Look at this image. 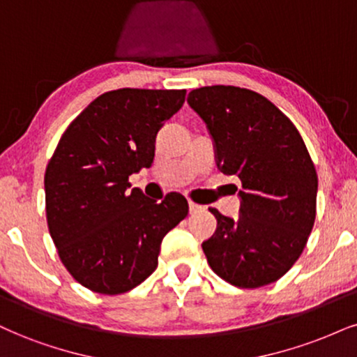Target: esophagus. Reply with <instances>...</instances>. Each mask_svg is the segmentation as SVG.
<instances>
[{
    "label": "esophagus",
    "instance_id": "34e87169",
    "mask_svg": "<svg viewBox=\"0 0 357 357\" xmlns=\"http://www.w3.org/2000/svg\"><path fill=\"white\" fill-rule=\"evenodd\" d=\"M188 208H190V213H197V212H202L204 206L199 204H193V202H188Z\"/></svg>",
    "mask_w": 357,
    "mask_h": 357
}]
</instances>
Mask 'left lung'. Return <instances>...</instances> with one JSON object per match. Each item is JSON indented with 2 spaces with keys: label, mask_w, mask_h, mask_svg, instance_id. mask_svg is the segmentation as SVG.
<instances>
[{
  "label": "left lung",
  "mask_w": 357,
  "mask_h": 357,
  "mask_svg": "<svg viewBox=\"0 0 357 357\" xmlns=\"http://www.w3.org/2000/svg\"><path fill=\"white\" fill-rule=\"evenodd\" d=\"M187 102L204 119L220 172L241 180L240 217L217 208V230L202 243L220 278L238 288L280 280L305 250L316 218L318 175L300 132L258 92L206 86Z\"/></svg>",
  "instance_id": "8db88e82"
}]
</instances>
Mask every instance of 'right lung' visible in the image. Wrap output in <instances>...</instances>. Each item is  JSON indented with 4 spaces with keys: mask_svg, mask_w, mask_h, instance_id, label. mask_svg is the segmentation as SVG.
<instances>
[{
    "mask_svg": "<svg viewBox=\"0 0 357 357\" xmlns=\"http://www.w3.org/2000/svg\"><path fill=\"white\" fill-rule=\"evenodd\" d=\"M185 92H104L52 153L44 175L47 228L66 270L91 291L121 294L147 280L164 236L187 217L180 193L157 204L129 183L152 165L157 132L182 107Z\"/></svg>",
    "mask_w": 357,
    "mask_h": 357,
    "instance_id": "add662e5",
    "label": "right lung"
}]
</instances>
